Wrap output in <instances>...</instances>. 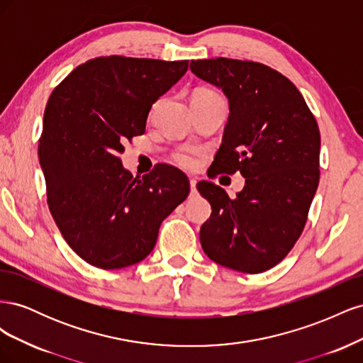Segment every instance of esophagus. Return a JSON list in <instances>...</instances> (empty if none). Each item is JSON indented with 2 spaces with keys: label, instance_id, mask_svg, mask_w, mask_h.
Returning a JSON list of instances; mask_svg holds the SVG:
<instances>
[{
  "label": "esophagus",
  "instance_id": "esophagus-1",
  "mask_svg": "<svg viewBox=\"0 0 363 363\" xmlns=\"http://www.w3.org/2000/svg\"><path fill=\"white\" fill-rule=\"evenodd\" d=\"M189 184H191V192H195V189H196V180H195V179H191V180H189Z\"/></svg>",
  "mask_w": 363,
  "mask_h": 363
}]
</instances>
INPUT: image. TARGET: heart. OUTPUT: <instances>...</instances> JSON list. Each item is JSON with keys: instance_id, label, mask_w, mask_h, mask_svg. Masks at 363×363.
Returning a JSON list of instances; mask_svg holds the SVG:
<instances>
[{"instance_id": "b5f03b06", "label": "heart", "mask_w": 363, "mask_h": 363, "mask_svg": "<svg viewBox=\"0 0 363 363\" xmlns=\"http://www.w3.org/2000/svg\"><path fill=\"white\" fill-rule=\"evenodd\" d=\"M196 94H215V92L201 89V91H196ZM174 159L184 168H194V167H196V163H199V156H196L192 151H179L177 155L174 156Z\"/></svg>"}]
</instances>
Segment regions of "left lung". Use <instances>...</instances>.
I'll return each instance as SVG.
<instances>
[{
    "label": "left lung",
    "instance_id": "obj_1",
    "mask_svg": "<svg viewBox=\"0 0 363 363\" xmlns=\"http://www.w3.org/2000/svg\"><path fill=\"white\" fill-rule=\"evenodd\" d=\"M191 71L228 98L211 177H245L236 199L212 182L196 184L212 206L201 247L225 268L263 272L288 256L306 225L320 183V128L295 84L267 65L216 57L192 60Z\"/></svg>",
    "mask_w": 363,
    "mask_h": 363
}]
</instances>
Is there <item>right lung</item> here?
I'll return each mask as SVG.
<instances>
[{"mask_svg": "<svg viewBox=\"0 0 363 363\" xmlns=\"http://www.w3.org/2000/svg\"><path fill=\"white\" fill-rule=\"evenodd\" d=\"M188 63L95 57L50 95L38 148L48 207L68 245L96 268L144 260L163 219L189 195V180L175 167L159 163L133 179L119 159Z\"/></svg>", "mask_w": 363, "mask_h": 363, "instance_id": "obj_1", "label": "right lung"}]
</instances>
